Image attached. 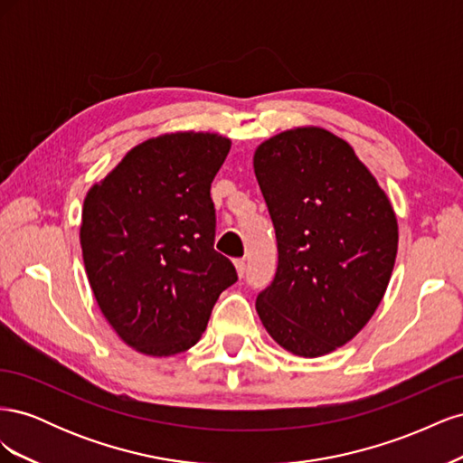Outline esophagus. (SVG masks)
I'll return each mask as SVG.
<instances>
[{
    "label": "esophagus",
    "mask_w": 463,
    "mask_h": 463,
    "mask_svg": "<svg viewBox=\"0 0 463 463\" xmlns=\"http://www.w3.org/2000/svg\"><path fill=\"white\" fill-rule=\"evenodd\" d=\"M233 264H235V269H237V274H240V278H243V276H245V272H247V264H245V260H243V259H237Z\"/></svg>",
    "instance_id": "1"
}]
</instances>
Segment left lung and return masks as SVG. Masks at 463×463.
Wrapping results in <instances>:
<instances>
[{
    "mask_svg": "<svg viewBox=\"0 0 463 463\" xmlns=\"http://www.w3.org/2000/svg\"><path fill=\"white\" fill-rule=\"evenodd\" d=\"M253 165L278 245L257 313L293 355H326L367 325L384 296L396 214L354 148L326 129L279 133L257 148Z\"/></svg>",
    "mask_w": 463,
    "mask_h": 463,
    "instance_id": "8db88e82",
    "label": "left lung"
}]
</instances>
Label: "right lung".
Returning <instances> with one entry per match:
<instances>
[{
    "label": "right lung",
    "instance_id": "1",
    "mask_svg": "<svg viewBox=\"0 0 463 463\" xmlns=\"http://www.w3.org/2000/svg\"><path fill=\"white\" fill-rule=\"evenodd\" d=\"M214 133L148 138L82 206L80 247L94 298L119 338L167 357L193 347L235 266L214 250L210 185L230 152Z\"/></svg>",
    "mask_w": 463,
    "mask_h": 463
}]
</instances>
